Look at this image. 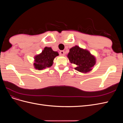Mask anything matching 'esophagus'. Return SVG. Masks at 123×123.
Segmentation results:
<instances>
[{"label": "esophagus", "instance_id": "34e87169", "mask_svg": "<svg viewBox=\"0 0 123 123\" xmlns=\"http://www.w3.org/2000/svg\"><path fill=\"white\" fill-rule=\"evenodd\" d=\"M59 55L61 56H64L65 55V52L64 51H61L59 52Z\"/></svg>", "mask_w": 123, "mask_h": 123}]
</instances>
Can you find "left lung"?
<instances>
[{
	"mask_svg": "<svg viewBox=\"0 0 123 123\" xmlns=\"http://www.w3.org/2000/svg\"><path fill=\"white\" fill-rule=\"evenodd\" d=\"M68 57L71 64L77 66L75 69L80 72H89L95 64V58L88 51L77 46L70 49Z\"/></svg>",
	"mask_w": 123,
	"mask_h": 123,
	"instance_id": "1",
	"label": "left lung"
}]
</instances>
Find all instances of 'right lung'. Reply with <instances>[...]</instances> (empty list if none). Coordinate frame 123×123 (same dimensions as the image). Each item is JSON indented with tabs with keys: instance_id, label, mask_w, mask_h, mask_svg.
<instances>
[{
	"instance_id": "right-lung-1",
	"label": "right lung",
	"mask_w": 123,
	"mask_h": 123,
	"mask_svg": "<svg viewBox=\"0 0 123 123\" xmlns=\"http://www.w3.org/2000/svg\"><path fill=\"white\" fill-rule=\"evenodd\" d=\"M58 55L57 52L53 51L51 48L45 47L42 53L35 57V68L40 70L50 67L53 64L54 58Z\"/></svg>"
}]
</instances>
